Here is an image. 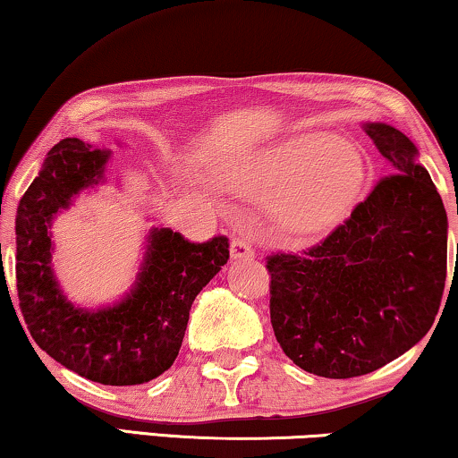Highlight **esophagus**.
<instances>
[{
	"mask_svg": "<svg viewBox=\"0 0 458 458\" xmlns=\"http://www.w3.org/2000/svg\"><path fill=\"white\" fill-rule=\"evenodd\" d=\"M254 256V248L250 240L246 237H233L231 242V259L233 260H242V259H252Z\"/></svg>",
	"mask_w": 458,
	"mask_h": 458,
	"instance_id": "obj_1",
	"label": "esophagus"
}]
</instances>
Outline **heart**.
Here are the masks:
<instances>
[{
	"instance_id": "1",
	"label": "heart",
	"mask_w": 458,
	"mask_h": 458,
	"mask_svg": "<svg viewBox=\"0 0 458 458\" xmlns=\"http://www.w3.org/2000/svg\"><path fill=\"white\" fill-rule=\"evenodd\" d=\"M231 181L250 196H271V215L285 233L317 235L344 221L354 206L362 160L342 137L302 133L235 162Z\"/></svg>"
}]
</instances>
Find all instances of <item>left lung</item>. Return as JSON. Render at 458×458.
Returning <instances> with one entry per match:
<instances>
[{"instance_id": "obj_1", "label": "left lung", "mask_w": 458, "mask_h": 458, "mask_svg": "<svg viewBox=\"0 0 458 458\" xmlns=\"http://www.w3.org/2000/svg\"><path fill=\"white\" fill-rule=\"evenodd\" d=\"M362 129L386 177L321 243L267 259L279 346L329 379L377 371L415 346L446 284V210L415 143L386 123Z\"/></svg>"}]
</instances>
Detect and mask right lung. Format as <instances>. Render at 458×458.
<instances>
[{"instance_id":"1","label":"right lung","mask_w":458,"mask_h":458,"mask_svg":"<svg viewBox=\"0 0 458 458\" xmlns=\"http://www.w3.org/2000/svg\"><path fill=\"white\" fill-rule=\"evenodd\" d=\"M108 149L66 137L49 149L16 210V290L37 346L81 377L140 386L171 369L193 300L229 260L225 235L193 243L154 227L137 279L121 302L98 310L68 302L52 268L54 216L104 181Z\"/></svg>"}]
</instances>
